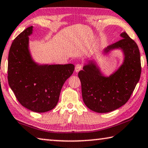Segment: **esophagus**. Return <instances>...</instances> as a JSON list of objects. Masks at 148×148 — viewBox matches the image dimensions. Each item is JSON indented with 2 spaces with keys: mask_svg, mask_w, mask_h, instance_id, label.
Wrapping results in <instances>:
<instances>
[{
  "mask_svg": "<svg viewBox=\"0 0 148 148\" xmlns=\"http://www.w3.org/2000/svg\"><path fill=\"white\" fill-rule=\"evenodd\" d=\"M82 66L81 64H76V66H75V71H76V72H79L82 69Z\"/></svg>",
  "mask_w": 148,
  "mask_h": 148,
  "instance_id": "esophagus-1",
  "label": "esophagus"
}]
</instances>
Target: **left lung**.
I'll return each instance as SVG.
<instances>
[{
  "mask_svg": "<svg viewBox=\"0 0 148 148\" xmlns=\"http://www.w3.org/2000/svg\"><path fill=\"white\" fill-rule=\"evenodd\" d=\"M123 39L105 49V53L115 49L123 51V64L109 77L101 73L91 60L78 73L84 103L92 111L104 113L125 105L134 90L141 75V61L138 47L125 32Z\"/></svg>",
  "mask_w": 148,
  "mask_h": 148,
  "instance_id": "8db88e82",
  "label": "left lung"
}]
</instances>
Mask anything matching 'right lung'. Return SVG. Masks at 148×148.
<instances>
[{
	"label": "right lung",
	"instance_id": "1",
	"mask_svg": "<svg viewBox=\"0 0 148 148\" xmlns=\"http://www.w3.org/2000/svg\"><path fill=\"white\" fill-rule=\"evenodd\" d=\"M28 27L16 37L8 54V81L20 103L36 112H45L56 107L65 81L73 73L74 65H39L29 51Z\"/></svg>",
	"mask_w": 148,
	"mask_h": 148
}]
</instances>
